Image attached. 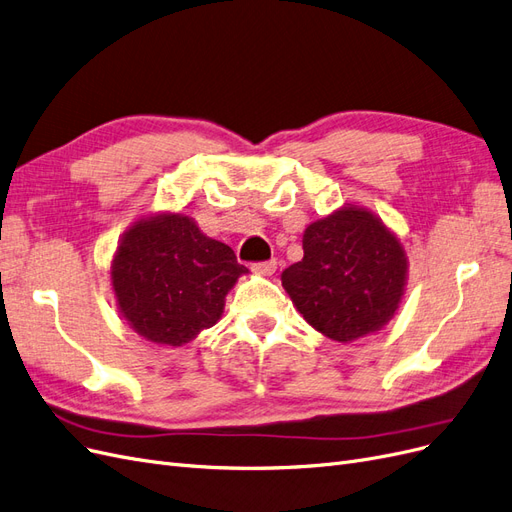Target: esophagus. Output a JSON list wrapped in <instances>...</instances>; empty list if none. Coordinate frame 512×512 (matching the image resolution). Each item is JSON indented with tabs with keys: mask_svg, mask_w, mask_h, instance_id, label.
<instances>
[{
	"mask_svg": "<svg viewBox=\"0 0 512 512\" xmlns=\"http://www.w3.org/2000/svg\"><path fill=\"white\" fill-rule=\"evenodd\" d=\"M276 259H270V261H261V263H255L253 266V270L257 272V274H261V276H272L274 272H276Z\"/></svg>",
	"mask_w": 512,
	"mask_h": 512,
	"instance_id": "1",
	"label": "esophagus"
}]
</instances>
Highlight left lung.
Here are the masks:
<instances>
[{
	"instance_id": "left-lung-1",
	"label": "left lung",
	"mask_w": 512,
	"mask_h": 512,
	"mask_svg": "<svg viewBox=\"0 0 512 512\" xmlns=\"http://www.w3.org/2000/svg\"><path fill=\"white\" fill-rule=\"evenodd\" d=\"M302 246V261L280 280L306 323L342 344L381 332L398 312L408 280L404 244L381 217L344 204L310 223Z\"/></svg>"
}]
</instances>
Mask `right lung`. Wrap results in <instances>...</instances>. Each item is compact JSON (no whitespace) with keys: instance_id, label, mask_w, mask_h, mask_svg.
<instances>
[{"instance_id":"add662e5","label":"right lung","mask_w":512,"mask_h":512,"mask_svg":"<svg viewBox=\"0 0 512 512\" xmlns=\"http://www.w3.org/2000/svg\"><path fill=\"white\" fill-rule=\"evenodd\" d=\"M249 274L227 244L208 238L183 212L131 223L110 263L119 312L144 340L183 346L223 315L227 293Z\"/></svg>"}]
</instances>
